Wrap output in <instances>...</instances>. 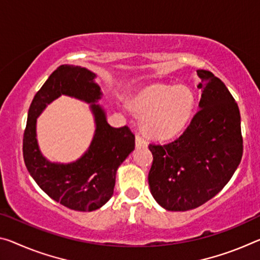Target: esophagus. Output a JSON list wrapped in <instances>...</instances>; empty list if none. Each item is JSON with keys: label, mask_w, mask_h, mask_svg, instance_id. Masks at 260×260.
Returning <instances> with one entry per match:
<instances>
[{"label": "esophagus", "mask_w": 260, "mask_h": 260, "mask_svg": "<svg viewBox=\"0 0 260 260\" xmlns=\"http://www.w3.org/2000/svg\"><path fill=\"white\" fill-rule=\"evenodd\" d=\"M135 145H137V147H147L148 143L142 135L138 134L137 138H135Z\"/></svg>", "instance_id": "obj_1"}]
</instances>
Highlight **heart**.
<instances>
[{"label":"heart","instance_id":"obj_1","mask_svg":"<svg viewBox=\"0 0 260 260\" xmlns=\"http://www.w3.org/2000/svg\"><path fill=\"white\" fill-rule=\"evenodd\" d=\"M132 108L142 119L146 134L168 139L184 128L193 109V96L184 86L152 85L135 98Z\"/></svg>","mask_w":260,"mask_h":260}]
</instances>
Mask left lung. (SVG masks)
<instances>
[{
	"mask_svg": "<svg viewBox=\"0 0 260 260\" xmlns=\"http://www.w3.org/2000/svg\"><path fill=\"white\" fill-rule=\"evenodd\" d=\"M199 110L179 138L149 143L150 192L168 211L184 212L215 197L236 171L243 155L241 115L225 84L199 69Z\"/></svg>",
	"mask_w": 260,
	"mask_h": 260,
	"instance_id": "obj_1",
	"label": "left lung"
}]
</instances>
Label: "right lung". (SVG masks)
<instances>
[{"mask_svg":"<svg viewBox=\"0 0 260 260\" xmlns=\"http://www.w3.org/2000/svg\"><path fill=\"white\" fill-rule=\"evenodd\" d=\"M94 76L80 66L57 67L31 103L23 138L24 162L32 178L53 200L80 212H91L108 203L113 194L117 169L135 147V135L129 127H111L104 111L94 104L102 94L93 82ZM61 94L92 102L96 120V133L89 150L71 165L48 162L40 154L35 139L36 117Z\"/></svg>","mask_w":260,"mask_h":260,"instance_id":"obj_1","label":"right lung"}]
</instances>
